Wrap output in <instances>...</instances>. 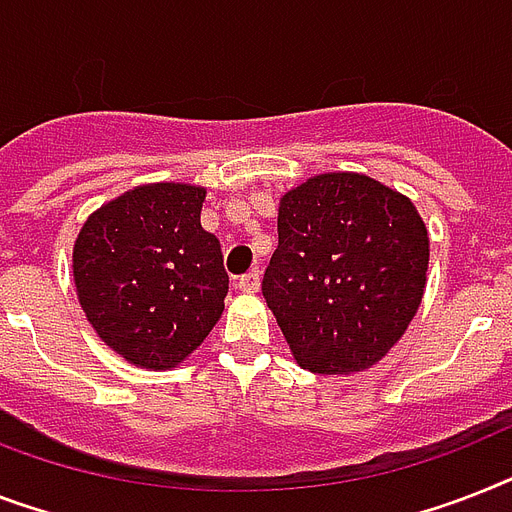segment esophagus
I'll return each instance as SVG.
<instances>
[{
  "label": "esophagus",
  "instance_id": "34e87169",
  "mask_svg": "<svg viewBox=\"0 0 512 512\" xmlns=\"http://www.w3.org/2000/svg\"><path fill=\"white\" fill-rule=\"evenodd\" d=\"M236 289H239V292H257V289H260V270H249L247 276H242L236 281Z\"/></svg>",
  "mask_w": 512,
  "mask_h": 512
}]
</instances>
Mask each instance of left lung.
Masks as SVG:
<instances>
[{
	"mask_svg": "<svg viewBox=\"0 0 512 512\" xmlns=\"http://www.w3.org/2000/svg\"><path fill=\"white\" fill-rule=\"evenodd\" d=\"M429 231L365 173H318L278 202L263 297L299 368L350 376L386 357L421 307Z\"/></svg>",
	"mask_w": 512,
	"mask_h": 512,
	"instance_id": "obj_1",
	"label": "left lung"
}]
</instances>
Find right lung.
Here are the masks:
<instances>
[{
    "mask_svg": "<svg viewBox=\"0 0 512 512\" xmlns=\"http://www.w3.org/2000/svg\"><path fill=\"white\" fill-rule=\"evenodd\" d=\"M207 189L141 184L94 210L73 244L86 321L136 368L170 371L223 315L228 276L220 242L202 228Z\"/></svg>",
    "mask_w": 512,
    "mask_h": 512,
    "instance_id": "right-lung-1",
    "label": "right lung"
}]
</instances>
